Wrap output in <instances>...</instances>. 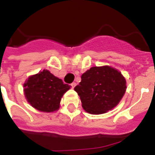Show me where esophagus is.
<instances>
[{"mask_svg":"<svg viewBox=\"0 0 155 155\" xmlns=\"http://www.w3.org/2000/svg\"><path fill=\"white\" fill-rule=\"evenodd\" d=\"M71 85L72 88H74V87H75V85H76V83H75V82H73V83H72Z\"/></svg>","mask_w":155,"mask_h":155,"instance_id":"1","label":"esophagus"}]
</instances>
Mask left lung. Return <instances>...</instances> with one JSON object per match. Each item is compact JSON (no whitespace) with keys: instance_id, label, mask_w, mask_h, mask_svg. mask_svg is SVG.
Masks as SVG:
<instances>
[{"instance_id":"obj_1","label":"left lung","mask_w":155,"mask_h":155,"mask_svg":"<svg viewBox=\"0 0 155 155\" xmlns=\"http://www.w3.org/2000/svg\"><path fill=\"white\" fill-rule=\"evenodd\" d=\"M126 80L116 69L110 66L92 67L81 75L74 87L87 113L100 114L113 109L126 92Z\"/></svg>"}]
</instances>
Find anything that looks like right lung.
<instances>
[{
    "instance_id": "add662e5",
    "label": "right lung",
    "mask_w": 155,
    "mask_h": 155,
    "mask_svg": "<svg viewBox=\"0 0 155 155\" xmlns=\"http://www.w3.org/2000/svg\"><path fill=\"white\" fill-rule=\"evenodd\" d=\"M24 87L28 103L36 109L46 113L57 111L61 97L71 88L48 70L30 76Z\"/></svg>"
}]
</instances>
